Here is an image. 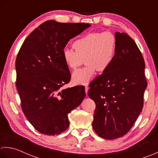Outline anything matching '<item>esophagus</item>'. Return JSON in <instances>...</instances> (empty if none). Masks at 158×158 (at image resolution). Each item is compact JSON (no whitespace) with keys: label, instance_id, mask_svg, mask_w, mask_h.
<instances>
[{"label":"esophagus","instance_id":"34e87169","mask_svg":"<svg viewBox=\"0 0 158 158\" xmlns=\"http://www.w3.org/2000/svg\"><path fill=\"white\" fill-rule=\"evenodd\" d=\"M88 91H89V87L87 86H85V93H86V95H87V93H88Z\"/></svg>","mask_w":158,"mask_h":158}]
</instances>
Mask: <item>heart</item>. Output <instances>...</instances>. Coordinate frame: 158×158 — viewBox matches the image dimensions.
I'll use <instances>...</instances> for the list:
<instances>
[{
	"label": "heart",
	"mask_w": 158,
	"mask_h": 158,
	"mask_svg": "<svg viewBox=\"0 0 158 158\" xmlns=\"http://www.w3.org/2000/svg\"><path fill=\"white\" fill-rule=\"evenodd\" d=\"M72 46L75 51L69 48L63 50V59L69 68L75 70L85 59L86 66L76 71L72 74V80L77 84L87 85L97 70L104 72L113 63L117 40L110 32L91 33L78 38Z\"/></svg>",
	"instance_id": "b5f03b06"
}]
</instances>
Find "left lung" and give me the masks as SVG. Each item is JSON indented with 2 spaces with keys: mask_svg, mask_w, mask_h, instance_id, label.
<instances>
[{
  "mask_svg": "<svg viewBox=\"0 0 158 158\" xmlns=\"http://www.w3.org/2000/svg\"><path fill=\"white\" fill-rule=\"evenodd\" d=\"M116 55L109 68L91 82L88 95L95 102L93 127L99 136L116 139L126 134L143 108L147 86L144 59L135 41L115 32Z\"/></svg>",
  "mask_w": 158,
  "mask_h": 158,
  "instance_id": "obj_1",
  "label": "left lung"
}]
</instances>
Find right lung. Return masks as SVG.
I'll use <instances>...</instances> for the list:
<instances>
[{
    "instance_id": "add662e5",
    "label": "right lung",
    "mask_w": 158,
    "mask_h": 158,
    "mask_svg": "<svg viewBox=\"0 0 158 158\" xmlns=\"http://www.w3.org/2000/svg\"><path fill=\"white\" fill-rule=\"evenodd\" d=\"M91 27L85 23L44 22L26 38L15 60L16 87L25 117L46 135L69 126L68 114L85 98L82 86L61 90L70 80L62 52L68 41Z\"/></svg>"
}]
</instances>
